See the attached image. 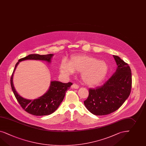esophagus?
Here are the masks:
<instances>
[{
    "label": "esophagus",
    "mask_w": 146,
    "mask_h": 146,
    "mask_svg": "<svg viewBox=\"0 0 146 146\" xmlns=\"http://www.w3.org/2000/svg\"><path fill=\"white\" fill-rule=\"evenodd\" d=\"M72 88H74V89H78L79 88V86L78 84L74 83V84H73L72 85Z\"/></svg>",
    "instance_id": "obj_1"
}]
</instances>
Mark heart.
<instances>
[{
  "label": "heart",
  "instance_id": "1",
  "mask_svg": "<svg viewBox=\"0 0 146 146\" xmlns=\"http://www.w3.org/2000/svg\"><path fill=\"white\" fill-rule=\"evenodd\" d=\"M60 72L66 76L74 72H81V79L83 83L89 86H95L101 83L108 72L107 63L87 55L74 56L69 63L63 62L60 65Z\"/></svg>",
  "mask_w": 146,
  "mask_h": 146
}]
</instances>
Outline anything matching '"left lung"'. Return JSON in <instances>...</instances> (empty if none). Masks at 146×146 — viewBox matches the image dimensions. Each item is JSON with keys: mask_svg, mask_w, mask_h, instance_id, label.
I'll use <instances>...</instances> for the list:
<instances>
[{"mask_svg": "<svg viewBox=\"0 0 146 146\" xmlns=\"http://www.w3.org/2000/svg\"><path fill=\"white\" fill-rule=\"evenodd\" d=\"M117 68L103 86L89 90L84 102L87 110L96 115H105L117 110L129 97L132 87L130 66L117 56L113 55Z\"/></svg>", "mask_w": 146, "mask_h": 146, "instance_id": "left-lung-1", "label": "left lung"}]
</instances>
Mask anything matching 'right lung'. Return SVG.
I'll return each mask as SVG.
<instances>
[{
	"label": "right lung",
	"mask_w": 146,
	"mask_h": 146,
	"mask_svg": "<svg viewBox=\"0 0 146 146\" xmlns=\"http://www.w3.org/2000/svg\"><path fill=\"white\" fill-rule=\"evenodd\" d=\"M54 54L40 55L38 54H31L23 58L19 59L16 63L13 72L11 84L13 93L16 99L24 110L29 113L36 116H44L53 113L58 108L60 104L64 98L66 91L70 89L73 84L71 82L65 83L58 81H51L49 88L46 93L42 96L35 99H28L20 96L16 91L13 83V76L16 67L20 62L26 60H42L51 63V58Z\"/></svg>",
	"instance_id": "right-lung-1"
}]
</instances>
